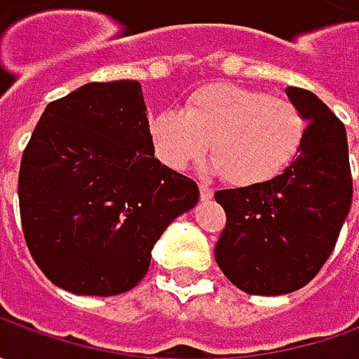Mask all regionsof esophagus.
Masks as SVG:
<instances>
[{
    "label": "esophagus",
    "mask_w": 359,
    "mask_h": 359,
    "mask_svg": "<svg viewBox=\"0 0 359 359\" xmlns=\"http://www.w3.org/2000/svg\"><path fill=\"white\" fill-rule=\"evenodd\" d=\"M200 196L201 200H212L214 198V187L208 184H200Z\"/></svg>",
    "instance_id": "obj_1"
}]
</instances>
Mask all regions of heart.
<instances>
[{
  "label": "heart",
  "mask_w": 359,
  "mask_h": 359,
  "mask_svg": "<svg viewBox=\"0 0 359 359\" xmlns=\"http://www.w3.org/2000/svg\"><path fill=\"white\" fill-rule=\"evenodd\" d=\"M306 121L294 102L236 83H208L194 90L182 109L149 116L147 135L168 168L184 170L208 144L212 168L236 186L268 182L297 154Z\"/></svg>",
  "instance_id": "b5f03b06"
}]
</instances>
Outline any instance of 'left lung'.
I'll return each instance as SVG.
<instances>
[{
    "instance_id": "8db88e82",
    "label": "left lung",
    "mask_w": 359,
    "mask_h": 359,
    "mask_svg": "<svg viewBox=\"0 0 359 359\" xmlns=\"http://www.w3.org/2000/svg\"><path fill=\"white\" fill-rule=\"evenodd\" d=\"M285 95L308 121L296 158L268 182L215 191L228 215L215 262L252 296H282L313 280L352 205L344 123L311 91L290 86Z\"/></svg>"
}]
</instances>
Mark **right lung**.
I'll use <instances>...</instances> for the list:
<instances>
[{"instance_id":"1","label":"right lung","mask_w":359,"mask_h":359,"mask_svg":"<svg viewBox=\"0 0 359 359\" xmlns=\"http://www.w3.org/2000/svg\"><path fill=\"white\" fill-rule=\"evenodd\" d=\"M135 79L95 81L46 107L20 168L21 228L57 287L116 296L142 282L156 241L198 200V184L163 165Z\"/></svg>"}]
</instances>
